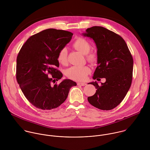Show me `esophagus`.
Returning a JSON list of instances; mask_svg holds the SVG:
<instances>
[{"label": "esophagus", "mask_w": 150, "mask_h": 150, "mask_svg": "<svg viewBox=\"0 0 150 150\" xmlns=\"http://www.w3.org/2000/svg\"><path fill=\"white\" fill-rule=\"evenodd\" d=\"M77 85H80V86H85L86 85V83H84V82H78Z\"/></svg>", "instance_id": "obj_1"}]
</instances>
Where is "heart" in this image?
Returning <instances> with one entry per match:
<instances>
[{"label": "heart", "mask_w": 150, "mask_h": 150, "mask_svg": "<svg viewBox=\"0 0 150 150\" xmlns=\"http://www.w3.org/2000/svg\"><path fill=\"white\" fill-rule=\"evenodd\" d=\"M73 47L82 54L86 55V58L89 62L93 63L96 61L97 54L93 51H90L91 44L85 38H78L76 39L73 44ZM57 60L59 64L63 65L67 64V50L66 48H62L59 50L57 55ZM90 72L91 69L87 66H72L67 69L65 74L69 79L75 81H84Z\"/></svg>", "instance_id": "heart-1"}]
</instances>
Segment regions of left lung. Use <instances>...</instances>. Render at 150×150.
Here are the masks:
<instances>
[{
	"label": "left lung",
	"instance_id": "obj_1",
	"mask_svg": "<svg viewBox=\"0 0 150 150\" xmlns=\"http://www.w3.org/2000/svg\"><path fill=\"white\" fill-rule=\"evenodd\" d=\"M83 35L92 38L98 49V65L93 79L105 78L106 80L101 85L96 81L89 83L97 90L94 95L88 98V100L100 110H112L122 102L131 86L133 57L124 39L105 27L88 28Z\"/></svg>",
	"mask_w": 150,
	"mask_h": 150
}]
</instances>
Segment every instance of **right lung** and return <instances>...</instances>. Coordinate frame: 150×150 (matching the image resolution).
I'll return each mask as SVG.
<instances>
[{"instance_id":"right-lung-1","label":"right lung","mask_w":150,"mask_h":150,"mask_svg":"<svg viewBox=\"0 0 150 150\" xmlns=\"http://www.w3.org/2000/svg\"><path fill=\"white\" fill-rule=\"evenodd\" d=\"M71 32L48 28L31 36L23 45L17 57L16 79L27 99L42 110L55 109L67 99L70 88L76 82L62 77L57 55L71 41ZM48 74L52 76H47Z\"/></svg>"}]
</instances>
